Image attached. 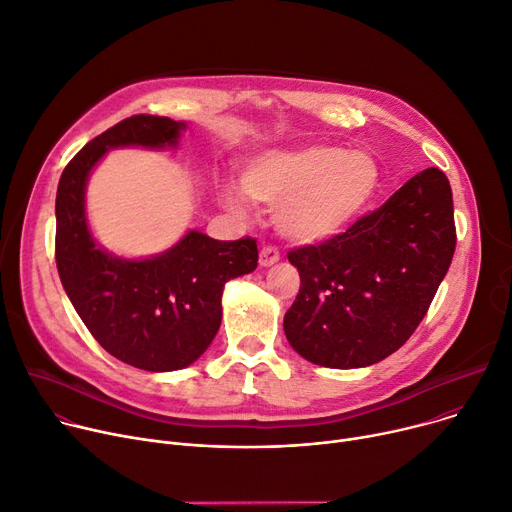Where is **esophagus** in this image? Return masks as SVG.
<instances>
[{"mask_svg": "<svg viewBox=\"0 0 512 512\" xmlns=\"http://www.w3.org/2000/svg\"><path fill=\"white\" fill-rule=\"evenodd\" d=\"M276 261H280V251H278L276 247L265 245V247L259 251V263H261L263 267L274 265Z\"/></svg>", "mask_w": 512, "mask_h": 512, "instance_id": "obj_1", "label": "esophagus"}]
</instances>
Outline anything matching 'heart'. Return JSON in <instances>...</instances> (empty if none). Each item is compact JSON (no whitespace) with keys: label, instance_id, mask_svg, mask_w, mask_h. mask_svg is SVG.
<instances>
[{"label":"heart","instance_id":"obj_1","mask_svg":"<svg viewBox=\"0 0 512 512\" xmlns=\"http://www.w3.org/2000/svg\"><path fill=\"white\" fill-rule=\"evenodd\" d=\"M379 183L372 156L333 144L276 150L253 158L243 170L251 201L274 210L280 232L298 243H317L348 228L368 206ZM224 203L241 210L243 199L224 189Z\"/></svg>","mask_w":512,"mask_h":512}]
</instances>
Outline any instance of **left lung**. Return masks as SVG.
I'll return each instance as SVG.
<instances>
[{"label":"left lung","instance_id":"1","mask_svg":"<svg viewBox=\"0 0 512 512\" xmlns=\"http://www.w3.org/2000/svg\"><path fill=\"white\" fill-rule=\"evenodd\" d=\"M455 245L451 185L432 166L344 232L290 249L300 274L284 317L290 346L327 368L391 356L426 317Z\"/></svg>","mask_w":512,"mask_h":512}]
</instances>
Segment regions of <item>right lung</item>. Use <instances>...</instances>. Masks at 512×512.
<instances>
[{"label": "right lung", "instance_id": "obj_1", "mask_svg": "<svg viewBox=\"0 0 512 512\" xmlns=\"http://www.w3.org/2000/svg\"><path fill=\"white\" fill-rule=\"evenodd\" d=\"M183 127L158 115L119 121L67 162L55 201V263L76 313L111 356L152 372L185 368L208 350L224 284L259 261L255 238L214 241L197 230L154 259H117L96 247L84 216L92 166L117 146H173Z\"/></svg>", "mask_w": 512, "mask_h": 512}]
</instances>
